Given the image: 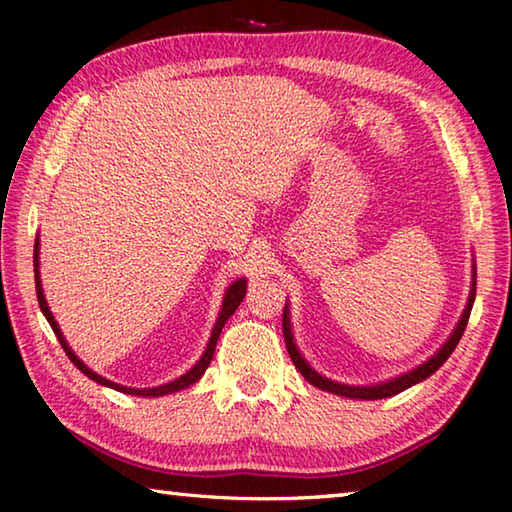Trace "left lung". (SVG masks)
<instances>
[{
	"instance_id": "8db88e82",
	"label": "left lung",
	"mask_w": 512,
	"mask_h": 512,
	"mask_svg": "<svg viewBox=\"0 0 512 512\" xmlns=\"http://www.w3.org/2000/svg\"><path fill=\"white\" fill-rule=\"evenodd\" d=\"M472 275V291H470V298H467V305L461 320H458V325L454 327V332L449 339L445 341L443 348H440L433 357H429L427 361L422 363V366L413 368L409 372H404V375L395 377V379H388V381H381V384H372V386H350V384H339V381H332L323 375H318V372L309 366L302 357L300 350L296 348V341H293V334H291V320H289V307H284V314H282V332H284V343H287V350H289V357L293 361V366L300 370V375L305 377L309 384H314L320 391H327V393H334V395H341V397H352V400H384V397H393L397 393L406 391V388H411L415 384H420L422 379L431 377L433 372H436L443 363L449 359V354L454 352V348L461 341V336L465 332V325H467V318H470V311L474 305V296H476V282H474Z\"/></svg>"
}]
</instances>
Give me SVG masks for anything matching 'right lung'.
Here are the masks:
<instances>
[{
	"label": "right lung",
	"instance_id": "obj_1",
	"mask_svg": "<svg viewBox=\"0 0 512 512\" xmlns=\"http://www.w3.org/2000/svg\"><path fill=\"white\" fill-rule=\"evenodd\" d=\"M33 271H36V293H38L40 311H42V314H45V318H47V323L51 325V329H54V334L58 336V341H60V345H63V350H65V354L69 357V361H72L74 366L83 372V375H88L92 381H97V384L108 386V388H115V391H119V393L140 395V397H162V395H171V393H178V391H183V388L196 384V381L203 377V372L207 370V366H210V361H212V357H214L216 341H219L223 325L228 323V318H230L232 314H235L237 307L241 305V300H244V296H246V280H244V277H239V280H237L235 284H230V289L225 291L223 305H221V311H219V318H216V323H214L210 343H207L203 357L196 361V366H194L192 370H187L185 375H180L178 379H173V381H169V384H162V386H153V388H128V386L115 384V381H110V379H106V377L97 375V372L85 366V363H83L79 357H76L74 350L67 345L65 336H63V332H60V327H58V323H56L54 314H51V311H49V305H47V300H45V293H42V282H40V241H38V239H36V250H33Z\"/></svg>",
	"mask_w": 512,
	"mask_h": 512
}]
</instances>
